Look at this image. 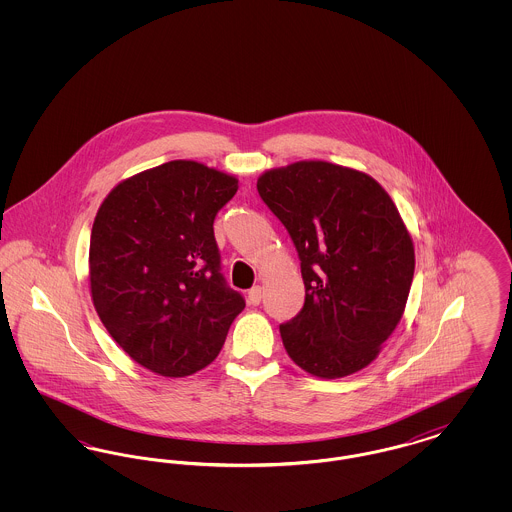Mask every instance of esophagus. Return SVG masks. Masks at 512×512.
<instances>
[{
    "label": "esophagus",
    "mask_w": 512,
    "mask_h": 512,
    "mask_svg": "<svg viewBox=\"0 0 512 512\" xmlns=\"http://www.w3.org/2000/svg\"><path fill=\"white\" fill-rule=\"evenodd\" d=\"M261 297H263L261 286H255V288H251V290L247 292V303H249V305H259V303H261Z\"/></svg>",
    "instance_id": "esophagus-1"
}]
</instances>
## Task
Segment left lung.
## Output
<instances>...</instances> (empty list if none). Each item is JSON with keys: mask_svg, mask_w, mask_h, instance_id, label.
<instances>
[{"mask_svg": "<svg viewBox=\"0 0 512 512\" xmlns=\"http://www.w3.org/2000/svg\"><path fill=\"white\" fill-rule=\"evenodd\" d=\"M257 192L301 261L305 303L280 324L293 363L318 378L370 365L403 317L414 274L413 240L390 195L326 161L267 171Z\"/></svg>", "mask_w": 512, "mask_h": 512, "instance_id": "obj_1", "label": "left lung"}]
</instances>
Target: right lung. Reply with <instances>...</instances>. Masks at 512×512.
Returning a JSON list of instances; mask_svg holds the SVG:
<instances>
[{
    "label": "right lung",
    "mask_w": 512,
    "mask_h": 512,
    "mask_svg": "<svg viewBox=\"0 0 512 512\" xmlns=\"http://www.w3.org/2000/svg\"><path fill=\"white\" fill-rule=\"evenodd\" d=\"M238 180L169 161L111 190L90 238V288L111 338L147 370L182 378L211 365L245 307L220 272L213 222Z\"/></svg>",
    "instance_id": "obj_1"
}]
</instances>
